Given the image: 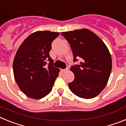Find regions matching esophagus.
Listing matches in <instances>:
<instances>
[{
    "label": "esophagus",
    "mask_w": 126,
    "mask_h": 126,
    "mask_svg": "<svg viewBox=\"0 0 126 126\" xmlns=\"http://www.w3.org/2000/svg\"><path fill=\"white\" fill-rule=\"evenodd\" d=\"M61 72H62V73H64V72H66V71H68V68L67 69H61Z\"/></svg>",
    "instance_id": "34e87169"
}]
</instances>
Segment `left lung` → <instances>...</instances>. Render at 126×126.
<instances>
[{"label": "left lung", "mask_w": 126, "mask_h": 126, "mask_svg": "<svg viewBox=\"0 0 126 126\" xmlns=\"http://www.w3.org/2000/svg\"><path fill=\"white\" fill-rule=\"evenodd\" d=\"M70 44L74 62L71 66L74 79L68 84L71 91L79 97H95L104 89L112 70V58L109 49L96 34L87 29L62 32Z\"/></svg>", "instance_id": "left-lung-1"}]
</instances>
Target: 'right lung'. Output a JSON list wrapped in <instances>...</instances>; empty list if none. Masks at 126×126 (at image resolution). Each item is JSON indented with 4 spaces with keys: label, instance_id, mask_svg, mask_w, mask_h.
<instances>
[{
    "label": "right lung",
    "instance_id": "obj_1",
    "mask_svg": "<svg viewBox=\"0 0 126 126\" xmlns=\"http://www.w3.org/2000/svg\"><path fill=\"white\" fill-rule=\"evenodd\" d=\"M59 33L39 31L28 36L20 45L13 62V73L23 93L33 99L47 95L59 76L50 57L52 43Z\"/></svg>",
    "mask_w": 126,
    "mask_h": 126
}]
</instances>
